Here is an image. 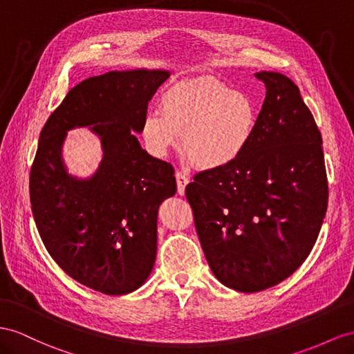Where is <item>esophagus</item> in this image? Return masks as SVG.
Masks as SVG:
<instances>
[{"label": "esophagus", "instance_id": "1", "mask_svg": "<svg viewBox=\"0 0 354 354\" xmlns=\"http://www.w3.org/2000/svg\"><path fill=\"white\" fill-rule=\"evenodd\" d=\"M176 184H178V193L183 196L185 193V187L188 185L189 179L185 174H183V171H176Z\"/></svg>", "mask_w": 354, "mask_h": 354}]
</instances>
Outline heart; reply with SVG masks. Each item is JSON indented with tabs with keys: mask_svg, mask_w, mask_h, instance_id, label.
Listing matches in <instances>:
<instances>
[{
	"mask_svg": "<svg viewBox=\"0 0 354 354\" xmlns=\"http://www.w3.org/2000/svg\"><path fill=\"white\" fill-rule=\"evenodd\" d=\"M158 115L143 120L140 138L152 157L178 147L202 170L234 165L248 151L259 127V106L245 93L220 82H183L158 100Z\"/></svg>",
	"mask_w": 354,
	"mask_h": 354,
	"instance_id": "obj_1",
	"label": "heart"
}]
</instances>
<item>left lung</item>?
<instances>
[{
    "label": "left lung",
    "instance_id": "obj_1",
    "mask_svg": "<svg viewBox=\"0 0 354 354\" xmlns=\"http://www.w3.org/2000/svg\"><path fill=\"white\" fill-rule=\"evenodd\" d=\"M266 86L256 138L234 165L206 170L185 189L216 279L254 293L288 278L310 254L328 209L322 134L292 79Z\"/></svg>",
    "mask_w": 354,
    "mask_h": 354
}]
</instances>
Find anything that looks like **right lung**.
Segmentation results:
<instances>
[{"label":"right lung","instance_id":"right-lung-1","mask_svg":"<svg viewBox=\"0 0 354 354\" xmlns=\"http://www.w3.org/2000/svg\"><path fill=\"white\" fill-rule=\"evenodd\" d=\"M165 70L109 71L68 91L40 133L30 171L31 209L50 257L77 283L127 295L148 279L157 256V215L176 193L175 170L136 138ZM89 126L104 158L91 178L68 176L66 131Z\"/></svg>","mask_w":354,"mask_h":354}]
</instances>
